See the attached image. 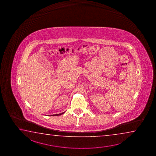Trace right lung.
<instances>
[{"label":"right lung","mask_w":156,"mask_h":156,"mask_svg":"<svg viewBox=\"0 0 156 156\" xmlns=\"http://www.w3.org/2000/svg\"><path fill=\"white\" fill-rule=\"evenodd\" d=\"M64 113V112H62V113H61V114H55V115H51V116H59V115H61L63 114Z\"/></svg>","instance_id":"right-lung-1"}]
</instances>
